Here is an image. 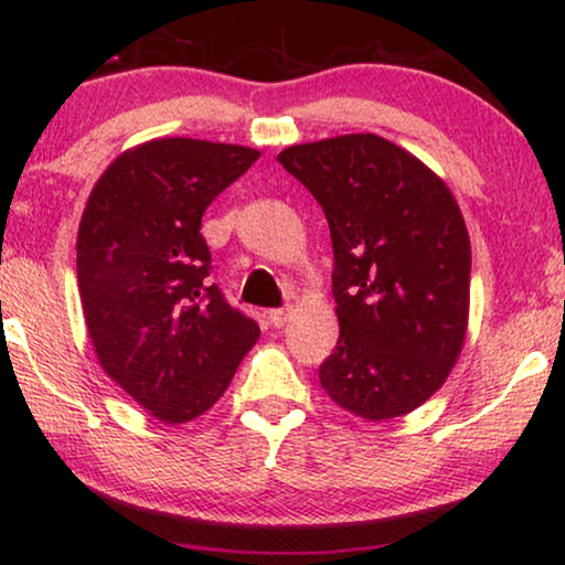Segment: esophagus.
Instances as JSON below:
<instances>
[{"instance_id": "34e87169", "label": "esophagus", "mask_w": 565, "mask_h": 565, "mask_svg": "<svg viewBox=\"0 0 565 565\" xmlns=\"http://www.w3.org/2000/svg\"><path fill=\"white\" fill-rule=\"evenodd\" d=\"M290 316H292V308H290V306L275 308V311H269V323H273L275 329H282L285 323L290 321Z\"/></svg>"}]
</instances>
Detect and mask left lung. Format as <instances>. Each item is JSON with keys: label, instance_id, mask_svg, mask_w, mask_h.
Returning <instances> with one entry per match:
<instances>
[{"label": "left lung", "instance_id": "8db88e82", "mask_svg": "<svg viewBox=\"0 0 565 565\" xmlns=\"http://www.w3.org/2000/svg\"><path fill=\"white\" fill-rule=\"evenodd\" d=\"M277 161L323 207L334 246L339 342L321 388L367 422L414 412L466 342L470 238L452 192L375 134L298 143Z\"/></svg>", "mask_w": 565, "mask_h": 565}]
</instances>
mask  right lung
Masks as SVG:
<instances>
[{
  "instance_id": "add662e5",
  "label": "right lung",
  "mask_w": 565,
  "mask_h": 565,
  "mask_svg": "<svg viewBox=\"0 0 565 565\" xmlns=\"http://www.w3.org/2000/svg\"><path fill=\"white\" fill-rule=\"evenodd\" d=\"M257 149L157 138L120 153L76 236L82 311L99 365L164 424L205 414L259 337L211 285L200 221Z\"/></svg>"
}]
</instances>
